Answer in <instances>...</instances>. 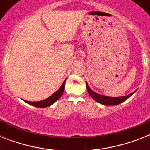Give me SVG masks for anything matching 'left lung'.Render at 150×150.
<instances>
[{"label":"left lung","mask_w":150,"mask_h":150,"mask_svg":"<svg viewBox=\"0 0 150 150\" xmlns=\"http://www.w3.org/2000/svg\"><path fill=\"white\" fill-rule=\"evenodd\" d=\"M86 88L87 91L89 93V96H91L92 98L94 100H96V102L100 103L101 104L103 105H107V106H114V105H117L125 101L127 99H128L134 93L127 95L125 96H120V97H110V96H103L100 94L96 93L95 92H93L90 88H89V85L86 82Z\"/></svg>","instance_id":"1"}]
</instances>
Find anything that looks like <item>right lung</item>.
<instances>
[{
	"label": "right lung",
	"mask_w": 150,
	"mask_h": 150,
	"mask_svg": "<svg viewBox=\"0 0 150 150\" xmlns=\"http://www.w3.org/2000/svg\"><path fill=\"white\" fill-rule=\"evenodd\" d=\"M65 81L66 79L64 81L63 84L60 87V89L54 93L53 95L48 97L47 99H46L44 100H42V101H39V102H29V101H26V100H24L25 102H26L27 103L32 105V106H34V107H40V108H43V107H50V105H52L53 103L56 102L57 100H59L61 98V96H62V94L64 93V85H65Z\"/></svg>",
	"instance_id": "right-lung-1"
}]
</instances>
